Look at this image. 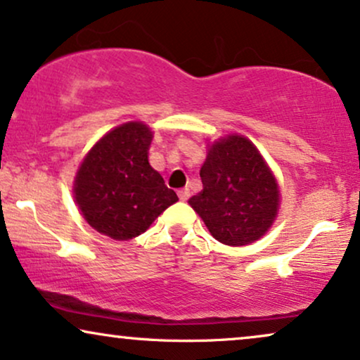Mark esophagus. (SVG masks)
I'll return each instance as SVG.
<instances>
[{
	"mask_svg": "<svg viewBox=\"0 0 360 360\" xmlns=\"http://www.w3.org/2000/svg\"><path fill=\"white\" fill-rule=\"evenodd\" d=\"M177 195H179L181 201H188L189 195H191V193H189V189H188V188H184V189H179V191H177Z\"/></svg>",
	"mask_w": 360,
	"mask_h": 360,
	"instance_id": "obj_1",
	"label": "esophagus"
}]
</instances>
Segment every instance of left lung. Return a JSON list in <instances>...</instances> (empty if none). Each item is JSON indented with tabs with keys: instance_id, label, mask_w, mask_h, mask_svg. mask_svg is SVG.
I'll return each mask as SVG.
<instances>
[{
	"instance_id": "8db88e82",
	"label": "left lung",
	"mask_w": 360,
	"mask_h": 360,
	"mask_svg": "<svg viewBox=\"0 0 360 360\" xmlns=\"http://www.w3.org/2000/svg\"><path fill=\"white\" fill-rule=\"evenodd\" d=\"M201 181L202 191L189 204L219 243H254L272 226L279 188L249 139L229 136L214 143L201 167Z\"/></svg>"
}]
</instances>
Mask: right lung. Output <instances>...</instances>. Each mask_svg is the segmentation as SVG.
Masks as SVG:
<instances>
[{
	"label": "right lung",
	"instance_id": "add662e5",
	"mask_svg": "<svg viewBox=\"0 0 360 360\" xmlns=\"http://www.w3.org/2000/svg\"><path fill=\"white\" fill-rule=\"evenodd\" d=\"M153 133L143 122L109 131L91 149L75 181V198L98 233L133 239L177 201V194L149 166Z\"/></svg>",
	"mask_w": 360,
	"mask_h": 360
}]
</instances>
